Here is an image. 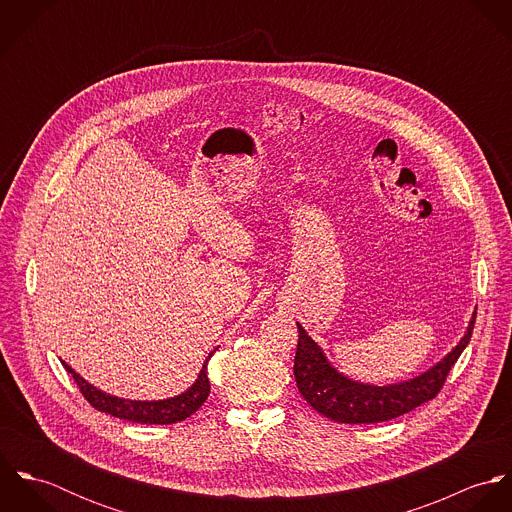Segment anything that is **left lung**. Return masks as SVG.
Instances as JSON below:
<instances>
[{"instance_id": "left-lung-1", "label": "left lung", "mask_w": 512, "mask_h": 512, "mask_svg": "<svg viewBox=\"0 0 512 512\" xmlns=\"http://www.w3.org/2000/svg\"><path fill=\"white\" fill-rule=\"evenodd\" d=\"M475 315L459 345L428 372L400 384L370 386L339 374L327 363L317 343L297 325L299 339L293 361V376L301 396L319 414L343 424H376L412 412L436 398L445 384L451 366L471 341Z\"/></svg>"}]
</instances>
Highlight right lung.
I'll return each mask as SVG.
<instances>
[{"label":"right lung","instance_id":"right-lung-1","mask_svg":"<svg viewBox=\"0 0 512 512\" xmlns=\"http://www.w3.org/2000/svg\"><path fill=\"white\" fill-rule=\"evenodd\" d=\"M211 357H213V353L205 361L197 382L187 392H183L175 398H169V400H159V402L122 400L118 396L104 394L98 388L90 386L84 378H80L71 366L65 365V361H63V366L67 368V372H71L80 394L98 412H106L114 418L136 422V424H159V426H163V424L183 422L185 418L193 416L203 406V402L207 400V396L211 392V382H209V374H207V366H209Z\"/></svg>","mask_w":512,"mask_h":512}]
</instances>
